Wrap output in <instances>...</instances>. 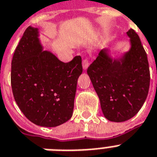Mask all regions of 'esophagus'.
<instances>
[{"label": "esophagus", "instance_id": "esophagus-1", "mask_svg": "<svg viewBox=\"0 0 157 157\" xmlns=\"http://www.w3.org/2000/svg\"><path fill=\"white\" fill-rule=\"evenodd\" d=\"M89 64H90V61L88 58H85L83 60V62H82V65H83V68L84 69H86L89 66Z\"/></svg>", "mask_w": 157, "mask_h": 157}]
</instances>
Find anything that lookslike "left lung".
<instances>
[{
	"label": "left lung",
	"mask_w": 157,
	"mask_h": 157,
	"mask_svg": "<svg viewBox=\"0 0 157 157\" xmlns=\"http://www.w3.org/2000/svg\"><path fill=\"white\" fill-rule=\"evenodd\" d=\"M131 48L121 58L113 60L107 49L101 50L87 72L98 95L106 119L123 122L140 111L150 85L148 57L139 36L132 29L127 32Z\"/></svg>",
	"instance_id": "left-lung-1"
}]
</instances>
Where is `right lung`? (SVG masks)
<instances>
[{"label":"right lung","instance_id":"1","mask_svg":"<svg viewBox=\"0 0 157 157\" xmlns=\"http://www.w3.org/2000/svg\"><path fill=\"white\" fill-rule=\"evenodd\" d=\"M81 61L76 56L64 63L42 51L37 29H26L12 60L11 85L18 107L31 122L56 127L72 117Z\"/></svg>","mask_w":157,"mask_h":157}]
</instances>
